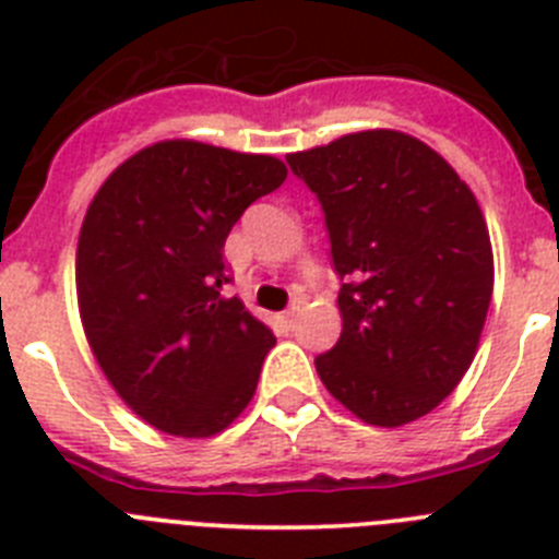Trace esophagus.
Returning a JSON list of instances; mask_svg holds the SVG:
<instances>
[{"mask_svg": "<svg viewBox=\"0 0 559 559\" xmlns=\"http://www.w3.org/2000/svg\"><path fill=\"white\" fill-rule=\"evenodd\" d=\"M294 324H296V310L294 308L276 316V328L283 330V333H290V330H294Z\"/></svg>", "mask_w": 559, "mask_h": 559, "instance_id": "obj_1", "label": "esophagus"}]
</instances>
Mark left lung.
Listing matches in <instances>:
<instances>
[{
  "instance_id": "8db88e82",
  "label": "left lung",
  "mask_w": 559,
  "mask_h": 559,
  "mask_svg": "<svg viewBox=\"0 0 559 559\" xmlns=\"http://www.w3.org/2000/svg\"><path fill=\"white\" fill-rule=\"evenodd\" d=\"M324 212L341 280V338L316 355L338 403L397 428L456 389L492 296V249L476 195L426 142L360 131L290 153Z\"/></svg>"
}]
</instances>
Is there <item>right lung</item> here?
Segmentation results:
<instances>
[{
	"instance_id": "obj_1",
	"label": "right lung",
	"mask_w": 559,
	"mask_h": 559,
	"mask_svg": "<svg viewBox=\"0 0 559 559\" xmlns=\"http://www.w3.org/2000/svg\"><path fill=\"white\" fill-rule=\"evenodd\" d=\"M285 176L274 156L170 140L133 153L88 204L75 265L83 330L153 428L212 437L249 406L274 333L224 296V243Z\"/></svg>"
}]
</instances>
